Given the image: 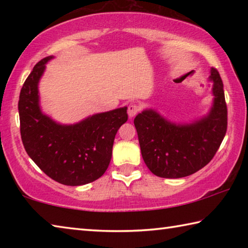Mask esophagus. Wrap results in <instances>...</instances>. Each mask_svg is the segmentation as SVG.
I'll use <instances>...</instances> for the list:
<instances>
[{
    "mask_svg": "<svg viewBox=\"0 0 248 248\" xmlns=\"http://www.w3.org/2000/svg\"><path fill=\"white\" fill-rule=\"evenodd\" d=\"M140 108L138 106L137 104H130L128 106V116L129 118H133L134 116H136L138 112H139Z\"/></svg>",
    "mask_w": 248,
    "mask_h": 248,
    "instance_id": "34e87169",
    "label": "esophagus"
}]
</instances>
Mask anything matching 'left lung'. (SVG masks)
<instances>
[{
    "label": "left lung",
    "instance_id": "1",
    "mask_svg": "<svg viewBox=\"0 0 248 248\" xmlns=\"http://www.w3.org/2000/svg\"><path fill=\"white\" fill-rule=\"evenodd\" d=\"M212 106L207 115L190 123H174L156 109L146 108L134 118L141 154L148 169L163 178H182L211 161L228 127L223 83L216 69L210 70Z\"/></svg>",
    "mask_w": 248,
    "mask_h": 248
}]
</instances>
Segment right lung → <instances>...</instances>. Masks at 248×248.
Masks as SVG:
<instances>
[{"mask_svg": "<svg viewBox=\"0 0 248 248\" xmlns=\"http://www.w3.org/2000/svg\"><path fill=\"white\" fill-rule=\"evenodd\" d=\"M53 58L33 66L20 91V136L29 157L46 175L66 186H81L98 179L108 169L116 133L128 120L127 107L72 124L57 123L41 110L38 90L46 64Z\"/></svg>", "mask_w": 248, "mask_h": 248, "instance_id": "right-lung-1", "label": "right lung"}]
</instances>
